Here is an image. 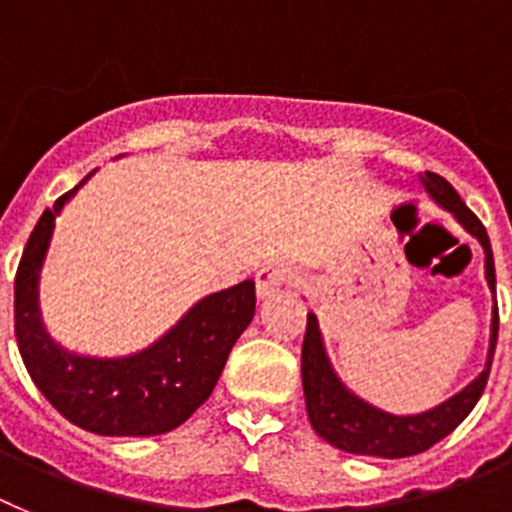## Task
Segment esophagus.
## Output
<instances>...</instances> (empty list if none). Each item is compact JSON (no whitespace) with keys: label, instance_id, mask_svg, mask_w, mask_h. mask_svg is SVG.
I'll use <instances>...</instances> for the list:
<instances>
[{"label":"esophagus","instance_id":"esophagus-1","mask_svg":"<svg viewBox=\"0 0 512 512\" xmlns=\"http://www.w3.org/2000/svg\"><path fill=\"white\" fill-rule=\"evenodd\" d=\"M288 278H290L288 270H285V267H280V265L260 267V270H257V278H255L257 296L270 298L273 293H278V290L283 288L285 280H288Z\"/></svg>","mask_w":512,"mask_h":512}]
</instances>
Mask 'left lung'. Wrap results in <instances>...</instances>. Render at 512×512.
I'll return each instance as SVG.
<instances>
[{"label": "left lung", "instance_id": "obj_1", "mask_svg": "<svg viewBox=\"0 0 512 512\" xmlns=\"http://www.w3.org/2000/svg\"><path fill=\"white\" fill-rule=\"evenodd\" d=\"M423 188L428 196L446 211L454 214L459 224L467 229L472 237L485 250V278L495 296V260H492L490 237L485 227L472 211L467 209L459 193L454 191L446 178L436 173H423ZM497 344V303L492 306V326H490V349H487V365L480 375L469 382L467 388L451 395L441 405L431 411L416 413V416H393L385 413L367 400L357 398L352 390H347L339 375L334 372L326 354L324 339H321L319 321L313 313H308L306 336H303L301 352V377L303 395H306V411L313 431L324 441H329L336 449L349 451V454H362V457H382V459H403L421 454L439 444L444 436H449L464 418L469 416L480 395L485 393L487 377H490L492 354Z\"/></svg>", "mask_w": 512, "mask_h": 512}]
</instances>
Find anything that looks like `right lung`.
Masks as SVG:
<instances>
[{
	"mask_svg": "<svg viewBox=\"0 0 512 512\" xmlns=\"http://www.w3.org/2000/svg\"><path fill=\"white\" fill-rule=\"evenodd\" d=\"M94 173L45 209L15 278V336L32 382L55 411L99 436H158L193 416L214 390L239 334L255 316V283L242 280L201 298L168 334L127 357L73 354L55 344L40 316V270L55 216Z\"/></svg>",
	"mask_w": 512,
	"mask_h": 512,
	"instance_id": "add662e5",
	"label": "right lung"
}]
</instances>
